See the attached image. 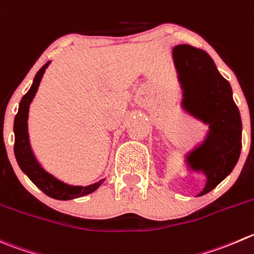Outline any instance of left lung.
I'll return each mask as SVG.
<instances>
[{
    "instance_id": "8db88e82",
    "label": "left lung",
    "mask_w": 254,
    "mask_h": 254,
    "mask_svg": "<svg viewBox=\"0 0 254 254\" xmlns=\"http://www.w3.org/2000/svg\"><path fill=\"white\" fill-rule=\"evenodd\" d=\"M182 107L208 125L198 146L189 152L191 169L206 177L197 196L212 191L232 172L242 147V122L232 98L230 83L220 74L215 62L202 49L189 44L172 48Z\"/></svg>"
}]
</instances>
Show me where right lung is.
Wrapping results in <instances>:
<instances>
[{
	"mask_svg": "<svg viewBox=\"0 0 254 254\" xmlns=\"http://www.w3.org/2000/svg\"><path fill=\"white\" fill-rule=\"evenodd\" d=\"M51 64V61L47 62L46 64L37 72L34 77L33 83L28 92L23 95V98L19 102L18 113L14 117V156H16L17 164L21 167L22 171L29 177L32 182L42 190L47 196L56 200H73V198L82 197V196L89 195L94 192L95 190L105 181V179L99 180L88 186H77V185H69L67 182H63L62 180L57 179L52 174L43 169L38 160L36 159L33 154V150L31 147L28 135V113L29 105L38 90L39 83H41L42 77L44 72Z\"/></svg>",
	"mask_w": 254,
	"mask_h": 254,
	"instance_id": "add662e5",
	"label": "right lung"
}]
</instances>
